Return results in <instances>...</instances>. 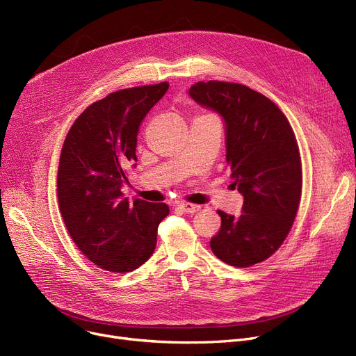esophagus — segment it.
Listing matches in <instances>:
<instances>
[{
  "mask_svg": "<svg viewBox=\"0 0 356 356\" xmlns=\"http://www.w3.org/2000/svg\"><path fill=\"white\" fill-rule=\"evenodd\" d=\"M179 208L186 212V213H195L197 211H200V207L199 204H193V203H180Z\"/></svg>",
  "mask_w": 356,
  "mask_h": 356,
  "instance_id": "esophagus-1",
  "label": "esophagus"
}]
</instances>
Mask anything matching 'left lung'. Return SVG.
Returning <instances> with one entry per match:
<instances>
[{
    "label": "left lung",
    "instance_id": "left-lung-1",
    "mask_svg": "<svg viewBox=\"0 0 356 356\" xmlns=\"http://www.w3.org/2000/svg\"><path fill=\"white\" fill-rule=\"evenodd\" d=\"M189 95L225 121L227 163L244 196L239 216L218 211L212 252L234 267L271 257L289 235L302 197V160L286 115L263 93L231 82H197Z\"/></svg>",
    "mask_w": 356,
    "mask_h": 356
}]
</instances>
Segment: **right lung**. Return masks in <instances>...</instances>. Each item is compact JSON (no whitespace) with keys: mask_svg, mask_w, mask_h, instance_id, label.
<instances>
[{"mask_svg":"<svg viewBox=\"0 0 356 356\" xmlns=\"http://www.w3.org/2000/svg\"><path fill=\"white\" fill-rule=\"evenodd\" d=\"M167 89L161 82L109 93L76 118L62 147L58 197L65 225L82 254L111 273L143 266L168 215L165 203L131 202L121 192L137 161L140 125Z\"/></svg>","mask_w":356,"mask_h":356,"instance_id":"obj_1","label":"right lung"}]
</instances>
